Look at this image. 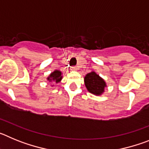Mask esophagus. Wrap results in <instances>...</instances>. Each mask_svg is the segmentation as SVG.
I'll list each match as a JSON object with an SVG mask.
<instances>
[{"instance_id": "esophagus-1", "label": "esophagus", "mask_w": 149, "mask_h": 149, "mask_svg": "<svg viewBox=\"0 0 149 149\" xmlns=\"http://www.w3.org/2000/svg\"><path fill=\"white\" fill-rule=\"evenodd\" d=\"M72 71H77V68L76 66H72Z\"/></svg>"}]
</instances>
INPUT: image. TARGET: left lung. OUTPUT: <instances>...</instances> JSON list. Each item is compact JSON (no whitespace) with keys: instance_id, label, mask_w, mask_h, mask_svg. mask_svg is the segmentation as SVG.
Wrapping results in <instances>:
<instances>
[{"instance_id":"obj_1","label":"left lung","mask_w":149,"mask_h":149,"mask_svg":"<svg viewBox=\"0 0 149 149\" xmlns=\"http://www.w3.org/2000/svg\"><path fill=\"white\" fill-rule=\"evenodd\" d=\"M84 83L89 93L100 95L104 93L106 83L95 72L88 73L84 77Z\"/></svg>"}]
</instances>
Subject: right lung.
Returning a JSON list of instances; mask_svg holds the SVG:
<instances>
[{
    "label": "right lung",
    "instance_id": "right-lung-1",
    "mask_svg": "<svg viewBox=\"0 0 149 149\" xmlns=\"http://www.w3.org/2000/svg\"><path fill=\"white\" fill-rule=\"evenodd\" d=\"M62 72L59 70H55L50 74L49 77H48V81L50 82L51 81H55L56 83H59L62 80Z\"/></svg>",
    "mask_w": 149,
    "mask_h": 149
}]
</instances>
